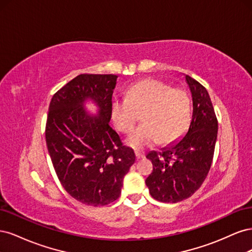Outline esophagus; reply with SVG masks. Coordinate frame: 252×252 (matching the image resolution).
<instances>
[{
  "instance_id": "obj_1",
  "label": "esophagus",
  "mask_w": 252,
  "mask_h": 252,
  "mask_svg": "<svg viewBox=\"0 0 252 252\" xmlns=\"http://www.w3.org/2000/svg\"><path fill=\"white\" fill-rule=\"evenodd\" d=\"M135 157H136V159H141V158H145V154L143 151L135 150Z\"/></svg>"
}]
</instances>
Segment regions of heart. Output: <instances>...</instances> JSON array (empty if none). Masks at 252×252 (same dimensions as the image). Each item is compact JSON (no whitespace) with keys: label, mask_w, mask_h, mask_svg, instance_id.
Masks as SVG:
<instances>
[{"label":"heart","mask_w":252,"mask_h":252,"mask_svg":"<svg viewBox=\"0 0 252 252\" xmlns=\"http://www.w3.org/2000/svg\"><path fill=\"white\" fill-rule=\"evenodd\" d=\"M141 113L143 124L126 140L136 149L149 147L158 141L170 144L185 133L191 120V105L187 94L158 80H143L129 87L126 97L111 103V118L120 131L130 132Z\"/></svg>","instance_id":"1"}]
</instances>
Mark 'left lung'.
<instances>
[{
	"label": "left lung",
	"mask_w": 252,
	"mask_h": 252,
	"mask_svg": "<svg viewBox=\"0 0 252 252\" xmlns=\"http://www.w3.org/2000/svg\"><path fill=\"white\" fill-rule=\"evenodd\" d=\"M192 96V117L188 130L161 151H150L146 158L154 170L145 181L154 199L178 203L191 196L209 172L218 138V120L208 91L185 75Z\"/></svg>",
	"instance_id": "left-lung-1"
}]
</instances>
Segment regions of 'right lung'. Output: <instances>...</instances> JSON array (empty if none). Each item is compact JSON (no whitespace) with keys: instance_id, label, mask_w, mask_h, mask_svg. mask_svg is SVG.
<instances>
[{"instance_id":"obj_1","label":"right lung","mask_w":252,"mask_h":252,"mask_svg":"<svg viewBox=\"0 0 252 252\" xmlns=\"http://www.w3.org/2000/svg\"><path fill=\"white\" fill-rule=\"evenodd\" d=\"M117 80L114 74H80L49 105L45 135L53 168L73 199L94 207L118 199L135 161L133 150L109 126ZM88 101L96 114L87 110Z\"/></svg>"}]
</instances>
